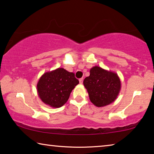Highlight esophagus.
<instances>
[{"label":"esophagus","instance_id":"esophagus-1","mask_svg":"<svg viewBox=\"0 0 154 154\" xmlns=\"http://www.w3.org/2000/svg\"><path fill=\"white\" fill-rule=\"evenodd\" d=\"M79 82H80V84H82V82H83V79L82 78V79H79Z\"/></svg>","mask_w":154,"mask_h":154}]
</instances>
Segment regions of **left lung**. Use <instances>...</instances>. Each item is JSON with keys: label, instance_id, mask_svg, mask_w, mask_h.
Listing matches in <instances>:
<instances>
[{"label": "left lung", "instance_id": "obj_1", "mask_svg": "<svg viewBox=\"0 0 154 154\" xmlns=\"http://www.w3.org/2000/svg\"><path fill=\"white\" fill-rule=\"evenodd\" d=\"M89 100L97 107H103L115 102L120 92L122 84L117 73L94 66L89 76L83 81Z\"/></svg>", "mask_w": 154, "mask_h": 154}]
</instances>
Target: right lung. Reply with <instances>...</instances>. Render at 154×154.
<instances>
[{"label":"right lung","mask_w":154,"mask_h":154,"mask_svg":"<svg viewBox=\"0 0 154 154\" xmlns=\"http://www.w3.org/2000/svg\"><path fill=\"white\" fill-rule=\"evenodd\" d=\"M74 73L63 68L45 72L37 85V94L45 104L60 108L67 102L72 91L79 85Z\"/></svg>","instance_id":"obj_1"}]
</instances>
